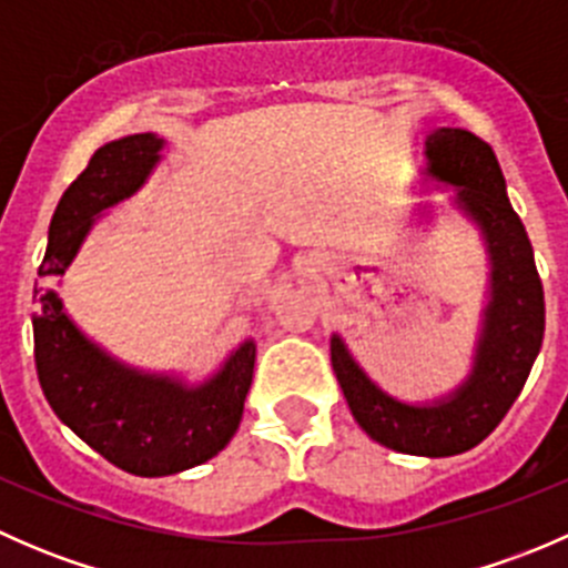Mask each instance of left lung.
<instances>
[{
    "label": "left lung",
    "instance_id": "left-lung-1",
    "mask_svg": "<svg viewBox=\"0 0 568 568\" xmlns=\"http://www.w3.org/2000/svg\"><path fill=\"white\" fill-rule=\"evenodd\" d=\"M423 178L456 189L454 205L478 227L489 257V291L467 379L448 395L409 404L382 390L341 335H332L329 352L348 409L371 439L398 454L439 459L484 443L523 393L544 341V288L528 233L508 203L506 178L484 140L450 125L428 131Z\"/></svg>",
    "mask_w": 568,
    "mask_h": 568
}]
</instances>
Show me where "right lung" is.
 <instances>
[{
    "label": "right lung",
    "instance_id": "right-lung-1",
    "mask_svg": "<svg viewBox=\"0 0 568 568\" xmlns=\"http://www.w3.org/2000/svg\"><path fill=\"white\" fill-rule=\"evenodd\" d=\"M164 140L131 134L93 153L65 189L49 225L40 277H62L93 222L136 192L162 159ZM36 365L45 400L79 439L114 467L142 478L183 473L214 459L233 439L255 368V341L214 376L186 385L181 376L151 374L114 359L68 316L54 288L36 291Z\"/></svg>",
    "mask_w": 568,
    "mask_h": 568
}]
</instances>
